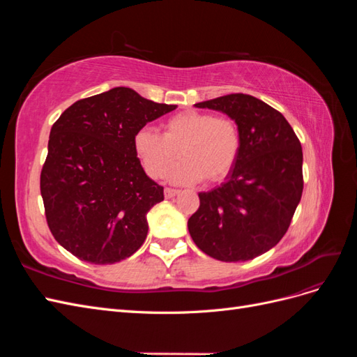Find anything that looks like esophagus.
Returning a JSON list of instances; mask_svg holds the SVG:
<instances>
[{
  "mask_svg": "<svg viewBox=\"0 0 357 357\" xmlns=\"http://www.w3.org/2000/svg\"><path fill=\"white\" fill-rule=\"evenodd\" d=\"M180 190L178 189H172V188H165V198H174L176 195H178Z\"/></svg>",
  "mask_w": 357,
  "mask_h": 357,
  "instance_id": "34e87169",
  "label": "esophagus"
}]
</instances>
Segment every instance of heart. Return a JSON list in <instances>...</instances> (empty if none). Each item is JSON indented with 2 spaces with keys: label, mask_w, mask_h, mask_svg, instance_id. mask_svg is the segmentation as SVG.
Instances as JSON below:
<instances>
[{
  "label": "heart",
  "mask_w": 357,
  "mask_h": 357,
  "mask_svg": "<svg viewBox=\"0 0 357 357\" xmlns=\"http://www.w3.org/2000/svg\"><path fill=\"white\" fill-rule=\"evenodd\" d=\"M135 153L147 174L160 178L169 172L176 183H219L229 176L241 152V131L232 117L186 110L168 117L162 134L139 128L134 135Z\"/></svg>",
  "instance_id": "b5f03b06"
}]
</instances>
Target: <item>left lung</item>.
<instances>
[{
	"label": "left lung",
	"mask_w": 357,
	"mask_h": 357,
	"mask_svg": "<svg viewBox=\"0 0 357 357\" xmlns=\"http://www.w3.org/2000/svg\"><path fill=\"white\" fill-rule=\"evenodd\" d=\"M195 105L223 112L238 123L241 152L225 183L198 193L189 234L218 261H250L283 238L301 201L299 138L282 113L252 95L229 93Z\"/></svg>",
	"instance_id": "obj_1"
}]
</instances>
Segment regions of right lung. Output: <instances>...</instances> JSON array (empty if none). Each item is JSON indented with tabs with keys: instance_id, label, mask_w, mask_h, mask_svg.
<instances>
[{
	"instance_id": "1",
	"label": "right lung",
	"mask_w": 357,
	"mask_h": 357,
	"mask_svg": "<svg viewBox=\"0 0 357 357\" xmlns=\"http://www.w3.org/2000/svg\"><path fill=\"white\" fill-rule=\"evenodd\" d=\"M176 107L114 88L75 101L53 123L40 190L52 235L80 261L114 264L143 245L164 188L146 176L134 135Z\"/></svg>"
}]
</instances>
